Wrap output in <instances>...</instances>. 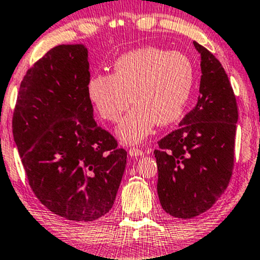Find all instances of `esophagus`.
<instances>
[{
	"instance_id": "1",
	"label": "esophagus",
	"mask_w": 260,
	"mask_h": 260,
	"mask_svg": "<svg viewBox=\"0 0 260 260\" xmlns=\"http://www.w3.org/2000/svg\"><path fill=\"white\" fill-rule=\"evenodd\" d=\"M129 154H130V157H139V156H142V154H144V151L140 150V148H138V147H130Z\"/></svg>"
}]
</instances>
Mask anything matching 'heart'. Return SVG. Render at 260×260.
<instances>
[{"label":"heart","mask_w":260,"mask_h":260,"mask_svg":"<svg viewBox=\"0 0 260 260\" xmlns=\"http://www.w3.org/2000/svg\"><path fill=\"white\" fill-rule=\"evenodd\" d=\"M194 71L188 56L146 46L121 55L113 63V74H95L86 84L87 95L99 116L119 121L130 107L118 134L129 144L144 140L156 124L169 125L184 112L191 93Z\"/></svg>","instance_id":"1"}]
</instances>
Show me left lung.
<instances>
[{
    "label": "left lung",
    "mask_w": 260,
    "mask_h": 260,
    "mask_svg": "<svg viewBox=\"0 0 260 260\" xmlns=\"http://www.w3.org/2000/svg\"><path fill=\"white\" fill-rule=\"evenodd\" d=\"M194 46L201 56L198 103L153 152L159 203L179 218L208 211L226 190L235 163L236 95L220 61L197 42Z\"/></svg>",
    "instance_id": "obj_1"
}]
</instances>
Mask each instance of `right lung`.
I'll return each mask as SVG.
<instances>
[{
  "label": "right lung",
  "mask_w": 260,
  "mask_h": 260,
  "mask_svg": "<svg viewBox=\"0 0 260 260\" xmlns=\"http://www.w3.org/2000/svg\"><path fill=\"white\" fill-rule=\"evenodd\" d=\"M89 77L83 45L55 46L25 74L12 119L31 190L45 208L72 221L109 212L127 157L93 119Z\"/></svg>",
  "instance_id": "obj_1"
}]
</instances>
